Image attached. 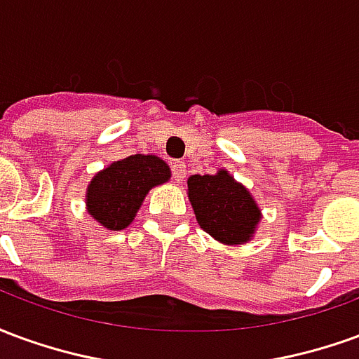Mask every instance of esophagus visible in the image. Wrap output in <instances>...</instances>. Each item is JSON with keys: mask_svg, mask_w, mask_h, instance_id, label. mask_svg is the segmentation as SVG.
<instances>
[{"mask_svg": "<svg viewBox=\"0 0 359 359\" xmlns=\"http://www.w3.org/2000/svg\"><path fill=\"white\" fill-rule=\"evenodd\" d=\"M171 169L172 180H175V182H182L184 177H187V165H184V161H175V163L171 165Z\"/></svg>", "mask_w": 359, "mask_h": 359, "instance_id": "1", "label": "esophagus"}]
</instances>
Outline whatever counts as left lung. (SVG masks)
<instances>
[{"instance_id":"8db88e82","label":"left lung","mask_w":359,"mask_h":359,"mask_svg":"<svg viewBox=\"0 0 359 359\" xmlns=\"http://www.w3.org/2000/svg\"><path fill=\"white\" fill-rule=\"evenodd\" d=\"M188 200L198 225L223 244L248 242L262 219V211L241 182L221 169L217 175H192L188 179Z\"/></svg>"}]
</instances>
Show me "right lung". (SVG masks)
Masks as SVG:
<instances>
[{
  "instance_id": "1",
  "label": "right lung",
  "mask_w": 359,
  "mask_h": 359,
  "mask_svg": "<svg viewBox=\"0 0 359 359\" xmlns=\"http://www.w3.org/2000/svg\"><path fill=\"white\" fill-rule=\"evenodd\" d=\"M171 179V169L157 156H128L113 161L90 180L86 210L107 231H123L133 223L144 198Z\"/></svg>"
}]
</instances>
